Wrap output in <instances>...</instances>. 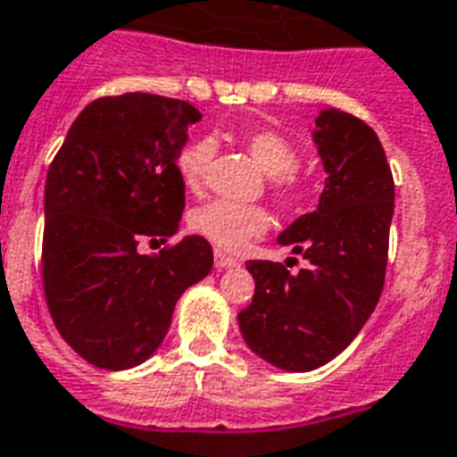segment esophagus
Segmentation results:
<instances>
[{"mask_svg": "<svg viewBox=\"0 0 457 457\" xmlns=\"http://www.w3.org/2000/svg\"><path fill=\"white\" fill-rule=\"evenodd\" d=\"M215 268L218 270H228V268H235L237 261L232 256H228V253H222V251H215Z\"/></svg>", "mask_w": 457, "mask_h": 457, "instance_id": "1", "label": "esophagus"}]
</instances>
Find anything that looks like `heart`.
<instances>
[{"label":"heart","mask_w":457,"mask_h":457,"mask_svg":"<svg viewBox=\"0 0 457 457\" xmlns=\"http://www.w3.org/2000/svg\"><path fill=\"white\" fill-rule=\"evenodd\" d=\"M244 145L258 168L270 178L272 192L285 199L299 196L301 182L294 175L296 165H299V152L289 139L278 132L256 130L244 137ZM213 139H196L182 149L178 158V172L189 189H199L206 178L208 165L213 161ZM192 228L220 249L239 251L249 239H253L268 228V213L253 204L215 199L194 211Z\"/></svg>","instance_id":"1"}]
</instances>
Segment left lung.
<instances>
[{
    "label": "left lung",
    "mask_w": 457,
    "mask_h": 457,
    "mask_svg": "<svg viewBox=\"0 0 457 457\" xmlns=\"http://www.w3.org/2000/svg\"><path fill=\"white\" fill-rule=\"evenodd\" d=\"M325 168L312 213L279 232V246L305 258L296 275L249 261L256 282L237 315L246 346L285 372H311L358 337L382 296L394 178L377 132L351 113L322 109L311 132Z\"/></svg>",
    "instance_id": "left-lung-1"
}]
</instances>
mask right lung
Wrapping results in <instances>:
<instances>
[{"mask_svg": "<svg viewBox=\"0 0 457 457\" xmlns=\"http://www.w3.org/2000/svg\"><path fill=\"white\" fill-rule=\"evenodd\" d=\"M196 120L179 99L104 96L75 118L46 172V305L68 346L96 368L149 361L179 296L213 268L211 244L196 235L161 253L137 251L142 239L178 235V158Z\"/></svg>", "mask_w": 457, "mask_h": 457, "instance_id": "add662e5", "label": "right lung"}]
</instances>
